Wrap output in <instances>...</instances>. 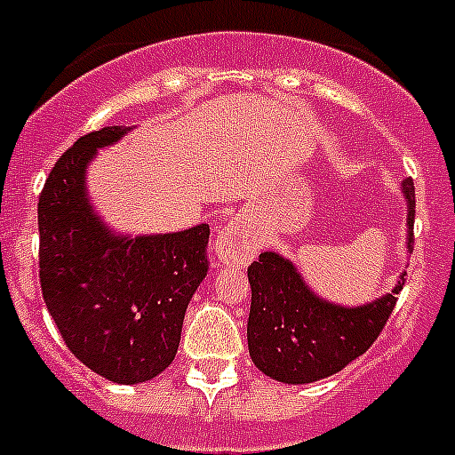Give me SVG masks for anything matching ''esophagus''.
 Returning a JSON list of instances; mask_svg holds the SVG:
<instances>
[{
  "label": "esophagus",
  "mask_w": 455,
  "mask_h": 455,
  "mask_svg": "<svg viewBox=\"0 0 455 455\" xmlns=\"http://www.w3.org/2000/svg\"><path fill=\"white\" fill-rule=\"evenodd\" d=\"M213 251L222 265H244L256 256V244L240 224L228 222L215 237Z\"/></svg>",
  "instance_id": "1"
}]
</instances>
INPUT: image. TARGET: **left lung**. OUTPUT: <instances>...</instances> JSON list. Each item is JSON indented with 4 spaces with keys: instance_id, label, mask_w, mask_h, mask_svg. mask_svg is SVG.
I'll return each mask as SVG.
<instances>
[{
    "instance_id": "1",
    "label": "left lung",
    "mask_w": 455,
    "mask_h": 455,
    "mask_svg": "<svg viewBox=\"0 0 455 455\" xmlns=\"http://www.w3.org/2000/svg\"><path fill=\"white\" fill-rule=\"evenodd\" d=\"M402 193L409 206L406 249L413 251V180H404ZM404 275L390 294L366 305L343 307L318 299L287 258L275 251L260 253L249 267L251 312L247 339L256 368L283 384H312L343 371L379 337L397 303Z\"/></svg>"
}]
</instances>
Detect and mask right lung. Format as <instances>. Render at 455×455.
<instances>
[{
  "instance_id": "1",
  "label": "right lung",
  "mask_w": 455,
  "mask_h": 455,
  "mask_svg": "<svg viewBox=\"0 0 455 455\" xmlns=\"http://www.w3.org/2000/svg\"><path fill=\"white\" fill-rule=\"evenodd\" d=\"M112 125L55 161L37 202L40 285L67 347L114 384H141L172 363L190 299L208 271V224L116 235L87 197V165L125 137Z\"/></svg>"
}]
</instances>
